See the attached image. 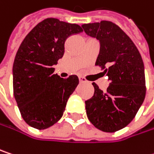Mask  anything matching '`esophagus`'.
<instances>
[{
  "instance_id": "esophagus-1",
  "label": "esophagus",
  "mask_w": 154,
  "mask_h": 154,
  "mask_svg": "<svg viewBox=\"0 0 154 154\" xmlns=\"http://www.w3.org/2000/svg\"><path fill=\"white\" fill-rule=\"evenodd\" d=\"M79 81H80V83H86L87 82L86 79L83 77H79Z\"/></svg>"
}]
</instances>
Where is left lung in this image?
Here are the masks:
<instances>
[{
  "label": "left lung",
  "instance_id": "8db88e82",
  "mask_svg": "<svg viewBox=\"0 0 154 154\" xmlns=\"http://www.w3.org/2000/svg\"><path fill=\"white\" fill-rule=\"evenodd\" d=\"M85 32L100 41L99 65L110 81L106 91L92 83L94 94L85 101L87 117L99 130L115 132L135 117L146 97L145 67L139 51L119 26L109 21L85 23Z\"/></svg>",
  "mask_w": 154,
  "mask_h": 154
}]
</instances>
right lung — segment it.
Returning <instances> with one entry per match:
<instances>
[{
  "label": "right lung",
  "mask_w": 154,
  "mask_h": 154,
  "mask_svg": "<svg viewBox=\"0 0 154 154\" xmlns=\"http://www.w3.org/2000/svg\"><path fill=\"white\" fill-rule=\"evenodd\" d=\"M81 32L78 24L47 18L21 43L13 64V90L22 117L30 126L45 130L62 118L79 80L76 75L60 77L54 65L63 56L67 38Z\"/></svg>",
  "instance_id": "add662e5"
}]
</instances>
